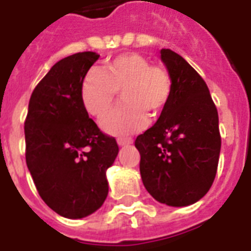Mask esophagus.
<instances>
[{"mask_svg":"<svg viewBox=\"0 0 251 251\" xmlns=\"http://www.w3.org/2000/svg\"><path fill=\"white\" fill-rule=\"evenodd\" d=\"M117 142H118L120 147H125V145H130L131 142H133V140H131V138H118Z\"/></svg>","mask_w":251,"mask_h":251,"instance_id":"1","label":"esophagus"}]
</instances>
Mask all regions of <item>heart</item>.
Returning a JSON list of instances; mask_svg holds the SVG:
<instances>
[{"instance_id":"heart-1","label":"heart","mask_w":251,"mask_h":251,"mask_svg":"<svg viewBox=\"0 0 251 251\" xmlns=\"http://www.w3.org/2000/svg\"><path fill=\"white\" fill-rule=\"evenodd\" d=\"M118 93L124 104L103 117L100 127L111 136H126L144 129L148 115L163 114L172 98L174 80L164 67L152 66L136 52L110 59L102 70H90L83 77L80 99L93 117L106 114Z\"/></svg>"}]
</instances>
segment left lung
Here are the masks:
<instances>
[{
	"label": "left lung",
	"instance_id": "obj_1",
	"mask_svg": "<svg viewBox=\"0 0 251 251\" xmlns=\"http://www.w3.org/2000/svg\"><path fill=\"white\" fill-rule=\"evenodd\" d=\"M174 80L168 107L136 138L142 183L154 199L172 207L196 203L215 179L221 133L207 84L179 53L161 50Z\"/></svg>",
	"mask_w": 251,
	"mask_h": 251
}]
</instances>
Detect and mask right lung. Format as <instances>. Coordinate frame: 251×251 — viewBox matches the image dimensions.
Returning <instances> with one entry per match:
<instances>
[{"mask_svg": "<svg viewBox=\"0 0 251 251\" xmlns=\"http://www.w3.org/2000/svg\"><path fill=\"white\" fill-rule=\"evenodd\" d=\"M98 57L79 52L59 60L33 90L25 120V158L37 192L70 219L103 204L106 171L118 154L114 137L100 131L80 99L83 77Z\"/></svg>", "mask_w": 251, "mask_h": 251, "instance_id": "add662e5", "label": "right lung"}]
</instances>
